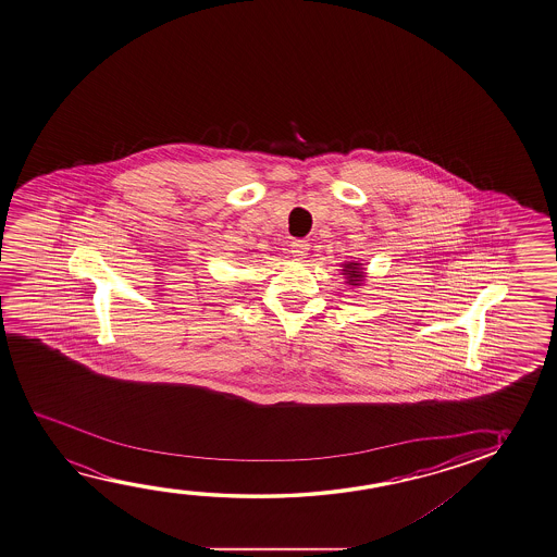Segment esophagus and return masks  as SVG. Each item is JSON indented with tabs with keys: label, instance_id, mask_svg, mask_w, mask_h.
<instances>
[{
	"label": "esophagus",
	"instance_id": "1",
	"mask_svg": "<svg viewBox=\"0 0 557 557\" xmlns=\"http://www.w3.org/2000/svg\"><path fill=\"white\" fill-rule=\"evenodd\" d=\"M308 245L307 242H293V245H290V255H293V258H297V260H305L308 255Z\"/></svg>",
	"mask_w": 557,
	"mask_h": 557
}]
</instances>
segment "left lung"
Returning <instances> with one entry per match:
<instances>
[{"label": "left lung", "instance_id": "left-lung-1", "mask_svg": "<svg viewBox=\"0 0 557 557\" xmlns=\"http://www.w3.org/2000/svg\"><path fill=\"white\" fill-rule=\"evenodd\" d=\"M341 268H343L345 280H347L345 283H348L350 287H360L366 282V268L360 262H345V264H341Z\"/></svg>", "mask_w": 557, "mask_h": 557}]
</instances>
